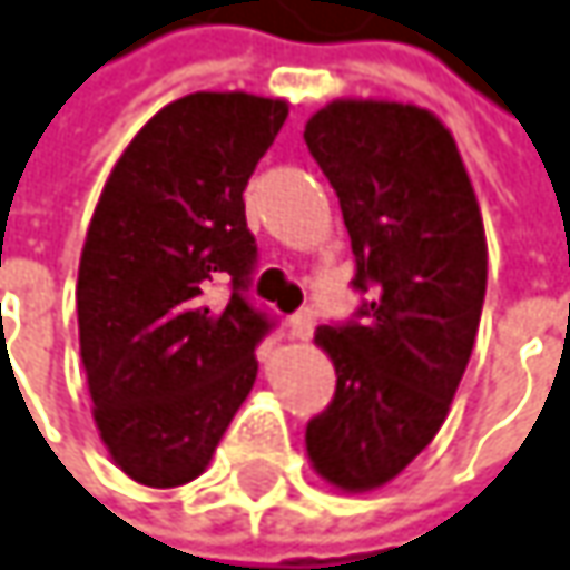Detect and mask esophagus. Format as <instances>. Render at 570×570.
<instances>
[{
	"instance_id": "obj_1",
	"label": "esophagus",
	"mask_w": 570,
	"mask_h": 570,
	"mask_svg": "<svg viewBox=\"0 0 570 570\" xmlns=\"http://www.w3.org/2000/svg\"><path fill=\"white\" fill-rule=\"evenodd\" d=\"M314 327H317V314H314L311 307H301L298 314L288 321V330H292L295 340H307V336L314 333Z\"/></svg>"
}]
</instances>
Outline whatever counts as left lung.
<instances>
[{"label":"left lung","mask_w":570,"mask_h":570,"mask_svg":"<svg viewBox=\"0 0 570 570\" xmlns=\"http://www.w3.org/2000/svg\"><path fill=\"white\" fill-rule=\"evenodd\" d=\"M304 144L340 198L362 295L317 330L336 368L307 455L343 491H372L440 433L465 375L488 288V243L465 163L436 115L397 101H330Z\"/></svg>","instance_id":"obj_1"}]
</instances>
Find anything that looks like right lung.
I'll list each match as a JSON object with an SVG mask.
<instances>
[{"label":"right lung","instance_id":"obj_1","mask_svg":"<svg viewBox=\"0 0 570 570\" xmlns=\"http://www.w3.org/2000/svg\"><path fill=\"white\" fill-rule=\"evenodd\" d=\"M288 118L282 99L195 92L157 111L115 163L76 285L79 353L115 465L179 488L256 382L275 327L249 298L256 237L243 188ZM232 285L227 305L207 298Z\"/></svg>","mask_w":570,"mask_h":570}]
</instances>
